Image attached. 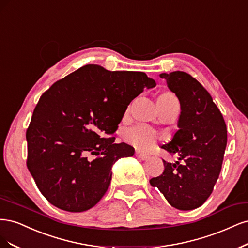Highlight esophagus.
<instances>
[{"label":"esophagus","mask_w":248,"mask_h":248,"mask_svg":"<svg viewBox=\"0 0 248 248\" xmlns=\"http://www.w3.org/2000/svg\"><path fill=\"white\" fill-rule=\"evenodd\" d=\"M135 155L137 156L138 158H140V159H143V161H144V159H147V158H148V155H144V154H141V153H139V151H136Z\"/></svg>","instance_id":"esophagus-1"}]
</instances>
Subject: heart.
I'll list each match as a JSON object with an SVG mask.
<instances>
[{
  "instance_id": "1",
  "label": "heart",
  "mask_w": 248,
  "mask_h": 248,
  "mask_svg": "<svg viewBox=\"0 0 248 248\" xmlns=\"http://www.w3.org/2000/svg\"><path fill=\"white\" fill-rule=\"evenodd\" d=\"M175 99V95L171 93H164L158 97V100L165 102ZM124 140L137 150L149 151L155 145L157 134L153 127L146 124H137L124 132Z\"/></svg>"
}]
</instances>
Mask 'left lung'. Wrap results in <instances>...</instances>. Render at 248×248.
I'll return each mask as SVG.
<instances>
[{"mask_svg":"<svg viewBox=\"0 0 248 248\" xmlns=\"http://www.w3.org/2000/svg\"><path fill=\"white\" fill-rule=\"evenodd\" d=\"M159 77L166 79L180 102L179 130L162 146L177 155L178 161H163L164 172L149 182L174 208L193 210L205 203L218 179L227 146V125L210 93L193 76L175 71Z\"/></svg>","mask_w":248,"mask_h":248,"instance_id":"1","label":"left lung"}]
</instances>
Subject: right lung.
I'll return each instance as SVG.
<instances>
[{"mask_svg": "<svg viewBox=\"0 0 248 248\" xmlns=\"http://www.w3.org/2000/svg\"><path fill=\"white\" fill-rule=\"evenodd\" d=\"M155 85L143 72L85 65L41 95L27 130V166L47 201L69 212L100 201L113 164L135 153L114 143L118 124L132 100Z\"/></svg>", "mask_w": 248, "mask_h": 248, "instance_id": "obj_1", "label": "right lung"}]
</instances>
